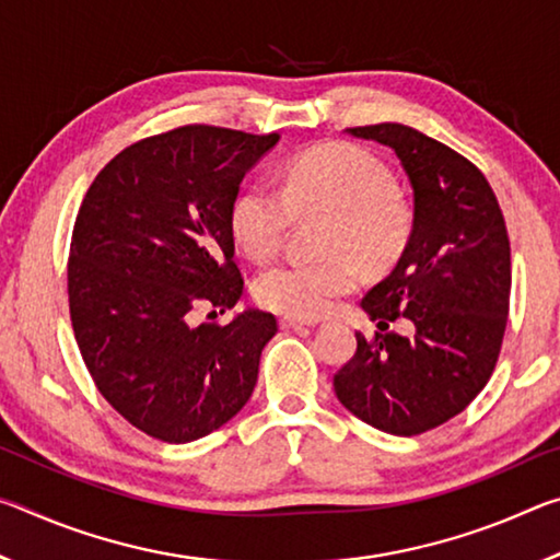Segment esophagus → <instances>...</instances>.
Here are the masks:
<instances>
[{"label": "esophagus", "instance_id": "obj_1", "mask_svg": "<svg viewBox=\"0 0 560 560\" xmlns=\"http://www.w3.org/2000/svg\"><path fill=\"white\" fill-rule=\"evenodd\" d=\"M279 326H281V328L299 330V328H308V326H314V320H303V318H293V316H281V318H279Z\"/></svg>", "mask_w": 560, "mask_h": 560}]
</instances>
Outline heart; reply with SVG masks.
Segmentation results:
<instances>
[{
	"mask_svg": "<svg viewBox=\"0 0 560 560\" xmlns=\"http://www.w3.org/2000/svg\"><path fill=\"white\" fill-rule=\"evenodd\" d=\"M326 214L314 261L287 259L259 271L254 296L271 311L318 318L360 283V264L383 269L405 249L412 207L395 189L381 158L353 143H330L293 155L279 187L249 183L234 197L230 230L246 257L264 261L281 252L299 217Z\"/></svg>",
	"mask_w": 560,
	"mask_h": 560,
	"instance_id": "heart-1",
	"label": "heart"
}]
</instances>
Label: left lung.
<instances>
[{
  "label": "left lung",
  "instance_id": "obj_1",
  "mask_svg": "<svg viewBox=\"0 0 560 560\" xmlns=\"http://www.w3.org/2000/svg\"><path fill=\"white\" fill-rule=\"evenodd\" d=\"M348 132L395 150L415 222L390 277L363 299L381 330L355 334L334 387L363 422L415 438L459 415L494 373L509 318V232L494 189L457 150L400 122ZM397 317L416 326L410 339L386 330Z\"/></svg>",
  "mask_w": 560,
  "mask_h": 560
}]
</instances>
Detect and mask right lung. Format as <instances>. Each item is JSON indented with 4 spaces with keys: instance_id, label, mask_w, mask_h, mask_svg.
Returning <instances> with one entry per match:
<instances>
[{
    "instance_id": "add662e5",
    "label": "right lung",
    "mask_w": 560,
    "mask_h": 560,
    "mask_svg": "<svg viewBox=\"0 0 560 560\" xmlns=\"http://www.w3.org/2000/svg\"><path fill=\"white\" fill-rule=\"evenodd\" d=\"M277 140L205 122L158 132L122 148L75 214L66 264L75 343L98 393L150 438L200 440L257 385L277 318L244 311L192 326L189 314L240 301L230 210Z\"/></svg>"
}]
</instances>
